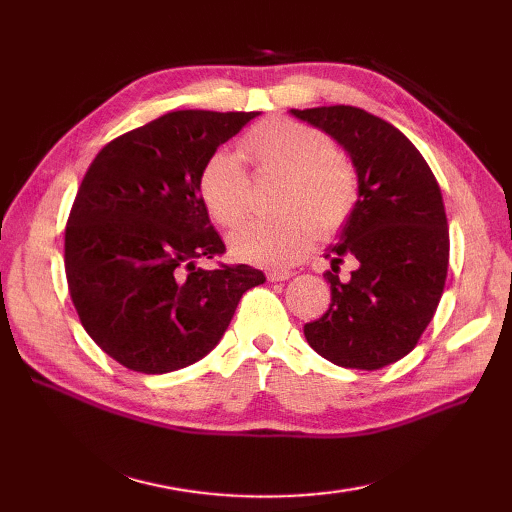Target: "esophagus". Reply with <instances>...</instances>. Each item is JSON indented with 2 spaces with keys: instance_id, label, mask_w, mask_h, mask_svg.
Wrapping results in <instances>:
<instances>
[{
  "instance_id": "1",
  "label": "esophagus",
  "mask_w": 512,
  "mask_h": 512,
  "mask_svg": "<svg viewBox=\"0 0 512 512\" xmlns=\"http://www.w3.org/2000/svg\"><path fill=\"white\" fill-rule=\"evenodd\" d=\"M266 277H268V281H286L292 277V273L290 270H270Z\"/></svg>"
}]
</instances>
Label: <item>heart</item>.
Masks as SVG:
<instances>
[{"mask_svg": "<svg viewBox=\"0 0 512 512\" xmlns=\"http://www.w3.org/2000/svg\"><path fill=\"white\" fill-rule=\"evenodd\" d=\"M242 154L257 171L281 176L277 211L248 220L231 235L233 255L266 268H286L308 253L319 235H334L358 204V173L319 129L290 118H270L242 138ZM198 191L217 224L235 226L248 211V171L231 151L206 158Z\"/></svg>", "mask_w": 512, "mask_h": 512, "instance_id": "obj_1", "label": "heart"}]
</instances>
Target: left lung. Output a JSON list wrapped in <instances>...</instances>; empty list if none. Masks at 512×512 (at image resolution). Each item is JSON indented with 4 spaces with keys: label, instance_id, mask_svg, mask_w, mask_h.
<instances>
[{
    "label": "left lung",
    "instance_id": "obj_1",
    "mask_svg": "<svg viewBox=\"0 0 512 512\" xmlns=\"http://www.w3.org/2000/svg\"><path fill=\"white\" fill-rule=\"evenodd\" d=\"M323 129L352 158L358 204L341 242L325 248L332 303L303 325L310 347L334 365L380 369L416 347L442 297L449 226L438 180L411 140L361 107L290 110ZM345 258L357 264L338 279Z\"/></svg>",
    "mask_w": 512,
    "mask_h": 512
}]
</instances>
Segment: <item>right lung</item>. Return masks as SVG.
Wrapping results in <instances>:
<instances>
[{
  "label": "right lung",
  "instance_id": "right-lung-1",
  "mask_svg": "<svg viewBox=\"0 0 512 512\" xmlns=\"http://www.w3.org/2000/svg\"><path fill=\"white\" fill-rule=\"evenodd\" d=\"M259 112H169L107 143L65 224V277L85 332L140 374L193 365L220 343L246 290V264L200 268L226 253L198 191L200 169Z\"/></svg>",
  "mask_w": 512,
  "mask_h": 512
}]
</instances>
